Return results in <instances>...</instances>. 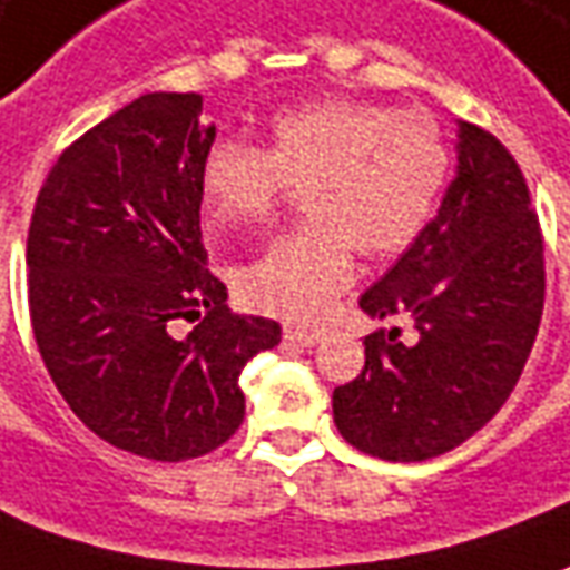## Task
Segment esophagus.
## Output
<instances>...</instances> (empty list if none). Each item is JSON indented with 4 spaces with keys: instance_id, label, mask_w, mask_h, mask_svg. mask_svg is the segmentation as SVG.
Returning <instances> with one entry per match:
<instances>
[{
    "instance_id": "esophagus-1",
    "label": "esophagus",
    "mask_w": 570,
    "mask_h": 570,
    "mask_svg": "<svg viewBox=\"0 0 570 570\" xmlns=\"http://www.w3.org/2000/svg\"><path fill=\"white\" fill-rule=\"evenodd\" d=\"M284 342L296 345V348H312V345L321 342V333H314V330H284Z\"/></svg>"
}]
</instances>
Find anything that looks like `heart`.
<instances>
[{
	"instance_id": "heart-1",
	"label": "heart",
	"mask_w": 570,
	"mask_h": 570,
	"mask_svg": "<svg viewBox=\"0 0 570 570\" xmlns=\"http://www.w3.org/2000/svg\"><path fill=\"white\" fill-rule=\"evenodd\" d=\"M448 175L451 147L432 114L326 98L277 110L265 150L216 141L203 154L200 194L216 225L249 228L302 188L312 218L272 240L234 284L249 308L314 324L352 284L354 249L389 258L423 234Z\"/></svg>"
}]
</instances>
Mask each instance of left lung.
Returning a JSON list of instances; mask_svg holds the SVG:
<instances>
[{
    "label": "left lung",
    "mask_w": 570,
    "mask_h": 570,
    "mask_svg": "<svg viewBox=\"0 0 570 570\" xmlns=\"http://www.w3.org/2000/svg\"><path fill=\"white\" fill-rule=\"evenodd\" d=\"M547 296L543 234L507 147L460 122L456 178L438 216L361 296L370 317H410L416 340L376 330L364 370L333 392L357 451L420 463L453 451L507 404Z\"/></svg>",
    "instance_id": "left-lung-1"
}]
</instances>
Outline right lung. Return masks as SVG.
I'll list each match as a JSON object with an SVG mask.
<instances>
[{
    "label": "right lung",
    "instance_id": "right-lung-1",
    "mask_svg": "<svg viewBox=\"0 0 570 570\" xmlns=\"http://www.w3.org/2000/svg\"><path fill=\"white\" fill-rule=\"evenodd\" d=\"M197 91L141 95L63 150L36 197L27 293L36 345L98 438L181 463L244 423L240 373L281 324L234 314L206 268ZM178 320L195 324L175 337Z\"/></svg>",
    "mask_w": 570,
    "mask_h": 570
}]
</instances>
